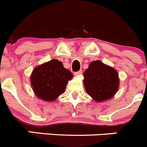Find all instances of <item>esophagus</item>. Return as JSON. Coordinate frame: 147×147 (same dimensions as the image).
<instances>
[{
    "label": "esophagus",
    "instance_id": "obj_1",
    "mask_svg": "<svg viewBox=\"0 0 147 147\" xmlns=\"http://www.w3.org/2000/svg\"><path fill=\"white\" fill-rule=\"evenodd\" d=\"M81 74H82V71H77V72H75L74 73V75L76 76H80Z\"/></svg>",
    "mask_w": 147,
    "mask_h": 147
}]
</instances>
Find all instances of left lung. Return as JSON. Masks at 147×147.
I'll return each instance as SVG.
<instances>
[{
	"mask_svg": "<svg viewBox=\"0 0 147 147\" xmlns=\"http://www.w3.org/2000/svg\"><path fill=\"white\" fill-rule=\"evenodd\" d=\"M83 82L86 93L97 102L113 98L120 85L118 71L99 60L90 63L84 73Z\"/></svg>",
	"mask_w": 147,
	"mask_h": 147,
	"instance_id": "8db88e82",
	"label": "left lung"
}]
</instances>
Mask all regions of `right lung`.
<instances>
[{"mask_svg": "<svg viewBox=\"0 0 147 147\" xmlns=\"http://www.w3.org/2000/svg\"><path fill=\"white\" fill-rule=\"evenodd\" d=\"M72 73L63 67L57 59L39 65L30 76L32 88L38 98L46 102H53L65 92Z\"/></svg>", "mask_w": 147, "mask_h": 147, "instance_id": "add662e5", "label": "right lung"}]
</instances>
